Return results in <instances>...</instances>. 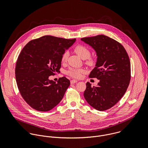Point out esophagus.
<instances>
[{
  "label": "esophagus",
  "instance_id": "obj_1",
  "mask_svg": "<svg viewBox=\"0 0 148 148\" xmlns=\"http://www.w3.org/2000/svg\"><path fill=\"white\" fill-rule=\"evenodd\" d=\"M77 83V80H72L71 81V84H75V83Z\"/></svg>",
  "mask_w": 148,
  "mask_h": 148
}]
</instances>
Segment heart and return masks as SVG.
<instances>
[{
  "instance_id": "obj_1",
  "label": "heart",
  "mask_w": 148,
  "mask_h": 148,
  "mask_svg": "<svg viewBox=\"0 0 148 148\" xmlns=\"http://www.w3.org/2000/svg\"><path fill=\"white\" fill-rule=\"evenodd\" d=\"M75 52L83 59H85V63L89 66H95L97 63V60L95 58L90 56V50L83 45H78L74 48ZM68 56V52H65L62 56V62L65 63L66 62ZM85 71L83 69L69 68L66 73L68 76L76 79L80 78L83 74L84 73Z\"/></svg>"
}]
</instances>
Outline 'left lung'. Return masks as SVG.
<instances>
[{
	"instance_id": "8db88e82",
	"label": "left lung",
	"mask_w": 148,
	"mask_h": 148,
	"mask_svg": "<svg viewBox=\"0 0 148 148\" xmlns=\"http://www.w3.org/2000/svg\"><path fill=\"white\" fill-rule=\"evenodd\" d=\"M81 40L92 46L97 53L96 67L89 77L100 80L97 86H92L86 83L84 98L95 109L106 110L116 104L127 91L131 77L128 55L120 42L106 35Z\"/></svg>"
}]
</instances>
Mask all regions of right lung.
I'll list each match as a JSON object with an SVG mask.
<instances>
[{"label": "right lung", "mask_w": 148, "mask_h": 148, "mask_svg": "<svg viewBox=\"0 0 148 148\" xmlns=\"http://www.w3.org/2000/svg\"><path fill=\"white\" fill-rule=\"evenodd\" d=\"M75 41L46 35L22 49L16 63V81L23 99L33 109L47 112L62 100L70 81L63 77L56 83L48 77L59 72L62 55Z\"/></svg>", "instance_id": "obj_1"}]
</instances>
